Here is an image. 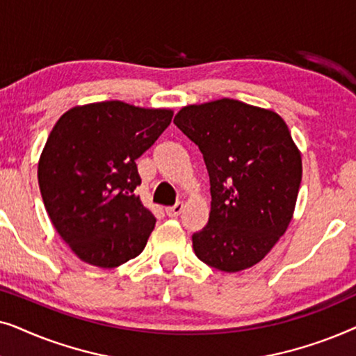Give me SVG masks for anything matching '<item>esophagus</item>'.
<instances>
[{
	"instance_id": "obj_1",
	"label": "esophagus",
	"mask_w": 356,
	"mask_h": 356,
	"mask_svg": "<svg viewBox=\"0 0 356 356\" xmlns=\"http://www.w3.org/2000/svg\"><path fill=\"white\" fill-rule=\"evenodd\" d=\"M181 211H183V204H175L173 207H167L165 209V212H167V216L168 217H172V218H175V217H178L179 213H181Z\"/></svg>"
}]
</instances>
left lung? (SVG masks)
I'll use <instances>...</instances> for the list:
<instances>
[{
  "instance_id": "8db88e82",
  "label": "left lung",
  "mask_w": 356,
  "mask_h": 356,
  "mask_svg": "<svg viewBox=\"0 0 356 356\" xmlns=\"http://www.w3.org/2000/svg\"><path fill=\"white\" fill-rule=\"evenodd\" d=\"M173 123L201 150L211 181L207 225L196 256L223 272L264 259L293 217L301 154L275 111L222 99L188 105Z\"/></svg>"
}]
</instances>
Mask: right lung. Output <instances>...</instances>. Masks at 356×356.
<instances>
[{
    "instance_id": "obj_1",
    "label": "right lung",
    "mask_w": 356,
    "mask_h": 356,
    "mask_svg": "<svg viewBox=\"0 0 356 356\" xmlns=\"http://www.w3.org/2000/svg\"><path fill=\"white\" fill-rule=\"evenodd\" d=\"M173 111L120 100L67 110L38 160L43 204L56 232L87 264L111 269L139 256L155 217L136 196L138 160Z\"/></svg>"
}]
</instances>
